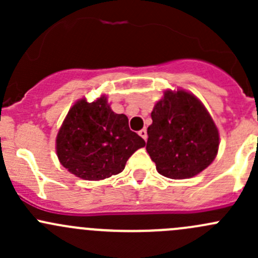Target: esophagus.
Returning a JSON list of instances; mask_svg holds the SVG:
<instances>
[{"label": "esophagus", "instance_id": "34e87169", "mask_svg": "<svg viewBox=\"0 0 258 258\" xmlns=\"http://www.w3.org/2000/svg\"><path fill=\"white\" fill-rule=\"evenodd\" d=\"M139 135L145 140V141L147 140V131H146V128H142L141 131H139Z\"/></svg>", "mask_w": 258, "mask_h": 258}]
</instances>
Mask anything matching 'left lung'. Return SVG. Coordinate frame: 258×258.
I'll list each match as a JSON object with an SVG mask.
<instances>
[{
    "mask_svg": "<svg viewBox=\"0 0 258 258\" xmlns=\"http://www.w3.org/2000/svg\"><path fill=\"white\" fill-rule=\"evenodd\" d=\"M147 150L165 177H194L215 160L220 135L201 101L183 90H167L153 107Z\"/></svg>",
    "mask_w": 258,
    "mask_h": 258,
    "instance_id": "left-lung-1",
    "label": "left lung"
}]
</instances>
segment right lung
Instances as JSON below:
<instances>
[{
  "mask_svg": "<svg viewBox=\"0 0 258 258\" xmlns=\"http://www.w3.org/2000/svg\"><path fill=\"white\" fill-rule=\"evenodd\" d=\"M146 142L128 127L126 114L114 113L106 96L77 101L56 139L59 162L72 175L98 181L122 172L127 160Z\"/></svg>",
  "mask_w": 258,
  "mask_h": 258,
  "instance_id": "right-lung-1",
  "label": "right lung"
}]
</instances>
